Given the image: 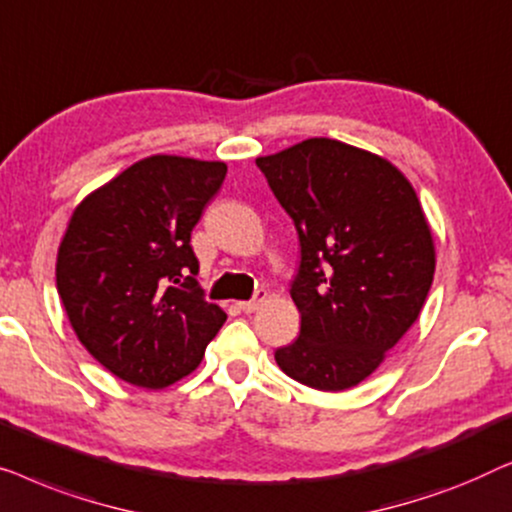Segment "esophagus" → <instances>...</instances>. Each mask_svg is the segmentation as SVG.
Wrapping results in <instances>:
<instances>
[{
	"label": "esophagus",
	"instance_id": "34e87169",
	"mask_svg": "<svg viewBox=\"0 0 512 512\" xmlns=\"http://www.w3.org/2000/svg\"><path fill=\"white\" fill-rule=\"evenodd\" d=\"M266 297H269V294H266L264 290H259V292L255 294V297H253V299H250V301H239V308H241V311H243V313H255V311H257V308L264 304V301H266Z\"/></svg>",
	"mask_w": 512,
	"mask_h": 512
}]
</instances>
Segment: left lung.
Listing matches in <instances>:
<instances>
[{"label":"left lung","mask_w":512,"mask_h":512,"mask_svg":"<svg viewBox=\"0 0 512 512\" xmlns=\"http://www.w3.org/2000/svg\"><path fill=\"white\" fill-rule=\"evenodd\" d=\"M255 162L301 246L290 290L301 331L276 362L313 390H350L427 301L436 250L420 199L385 157L325 136Z\"/></svg>","instance_id":"8db88e82"}]
</instances>
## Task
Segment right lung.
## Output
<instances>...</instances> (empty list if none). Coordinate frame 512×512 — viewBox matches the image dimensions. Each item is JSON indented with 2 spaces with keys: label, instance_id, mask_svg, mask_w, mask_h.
I'll return each mask as SVG.
<instances>
[{
  "label": "right lung",
  "instance_id": "obj_1",
  "mask_svg": "<svg viewBox=\"0 0 512 512\" xmlns=\"http://www.w3.org/2000/svg\"><path fill=\"white\" fill-rule=\"evenodd\" d=\"M225 174V162L153 155L71 213L57 250V294L85 350L129 385H174L225 325V311L194 280L190 246Z\"/></svg>",
  "mask_w": 512,
  "mask_h": 512
}]
</instances>
